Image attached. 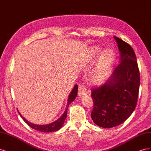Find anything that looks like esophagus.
Instances as JSON below:
<instances>
[{
    "instance_id": "obj_1",
    "label": "esophagus",
    "mask_w": 151,
    "mask_h": 151,
    "mask_svg": "<svg viewBox=\"0 0 151 151\" xmlns=\"http://www.w3.org/2000/svg\"><path fill=\"white\" fill-rule=\"evenodd\" d=\"M87 89L85 88V86L84 85H79V88H78V95L79 96H82L85 95L87 94Z\"/></svg>"
}]
</instances>
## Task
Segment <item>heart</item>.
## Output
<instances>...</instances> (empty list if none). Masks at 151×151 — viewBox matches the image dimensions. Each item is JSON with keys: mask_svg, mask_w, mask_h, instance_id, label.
Listing matches in <instances>:
<instances>
[{"mask_svg": "<svg viewBox=\"0 0 151 151\" xmlns=\"http://www.w3.org/2000/svg\"><path fill=\"white\" fill-rule=\"evenodd\" d=\"M101 52L102 50L101 48L94 47L91 50V57L93 58L97 57L101 54ZM114 55H115V52L112 49H108L102 53V55L99 58L98 64L93 74L92 78L94 82H98L102 79L105 72L111 65Z\"/></svg>", "mask_w": 151, "mask_h": 151, "instance_id": "b5f03b06", "label": "heart"}]
</instances>
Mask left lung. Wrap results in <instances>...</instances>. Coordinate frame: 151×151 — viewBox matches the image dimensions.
<instances>
[{
  "instance_id": "left-lung-1",
  "label": "left lung",
  "mask_w": 151,
  "mask_h": 151,
  "mask_svg": "<svg viewBox=\"0 0 151 151\" xmlns=\"http://www.w3.org/2000/svg\"><path fill=\"white\" fill-rule=\"evenodd\" d=\"M114 38L120 62L104 83L91 89L94 103L91 118L96 125L103 128L124 122L134 111L139 91L140 72L134 50L119 38Z\"/></svg>"
}]
</instances>
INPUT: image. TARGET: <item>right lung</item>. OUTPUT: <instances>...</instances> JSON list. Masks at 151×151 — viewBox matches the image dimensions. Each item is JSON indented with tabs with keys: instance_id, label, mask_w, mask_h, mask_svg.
Listing matches in <instances>:
<instances>
[{
	"instance_id": "1",
	"label": "right lung",
	"mask_w": 151,
	"mask_h": 151,
	"mask_svg": "<svg viewBox=\"0 0 151 151\" xmlns=\"http://www.w3.org/2000/svg\"><path fill=\"white\" fill-rule=\"evenodd\" d=\"M77 90H78V86L77 85H75V86L73 88L72 91H71V93L69 94V96H68V101H67V107L65 108V111L63 113V115L58 118V120L56 121H55L54 122H52L51 123H49V124L47 125H36L33 124V123H31L29 122L28 120H26L25 118L22 116L21 114L19 112V114L21 118L27 124H28L30 127H31L32 129H33L36 130H38L40 132H55L58 130L59 129L62 128V125H63V123H64V121L65 120V118L67 117V109L68 105L70 104L77 96Z\"/></svg>"
}]
</instances>
